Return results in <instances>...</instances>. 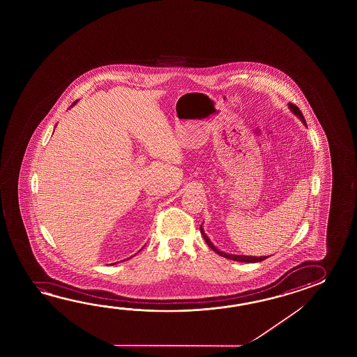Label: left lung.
I'll return each mask as SVG.
<instances>
[{
  "mask_svg": "<svg viewBox=\"0 0 357 357\" xmlns=\"http://www.w3.org/2000/svg\"><path fill=\"white\" fill-rule=\"evenodd\" d=\"M289 108L291 109V112L295 114L297 119H298L300 121L303 122V125L306 126V121H305V119H303L301 111L298 109V107L295 106V105H292V103H289ZM200 232H202V235L204 237L205 243H208V246H209L213 251H215L218 255L223 257V258L229 259V260H235V261H243V263H258V261H263V260H266V259L268 258V257H250V255H236V254H228V252L220 250V249H218V248H217V246L211 241V238H209L204 232L203 225L200 226Z\"/></svg>",
  "mask_w": 357,
  "mask_h": 357,
  "instance_id": "1",
  "label": "left lung"
}]
</instances>
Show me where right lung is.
Returning <instances> with one entry per match:
<instances>
[{"instance_id":"add662e5","label":"right lung","mask_w":357,"mask_h":357,"mask_svg":"<svg viewBox=\"0 0 357 357\" xmlns=\"http://www.w3.org/2000/svg\"><path fill=\"white\" fill-rule=\"evenodd\" d=\"M76 103H77V100H76V102H74V103H73V105H71V106H70V108H71V107L75 106ZM114 264H116V263H114Z\"/></svg>"}]
</instances>
